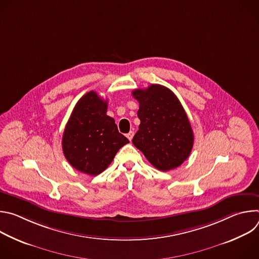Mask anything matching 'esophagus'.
<instances>
[{"label": "esophagus", "mask_w": 259, "mask_h": 259, "mask_svg": "<svg viewBox=\"0 0 259 259\" xmlns=\"http://www.w3.org/2000/svg\"><path fill=\"white\" fill-rule=\"evenodd\" d=\"M126 136H127V138L131 141V140H132V138H133V136H134V132H133V131H130Z\"/></svg>", "instance_id": "obj_1"}]
</instances>
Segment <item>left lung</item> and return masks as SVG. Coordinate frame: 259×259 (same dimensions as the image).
I'll use <instances>...</instances> for the list:
<instances>
[{
  "instance_id": "8db88e82",
  "label": "left lung",
  "mask_w": 259,
  "mask_h": 259,
  "mask_svg": "<svg viewBox=\"0 0 259 259\" xmlns=\"http://www.w3.org/2000/svg\"><path fill=\"white\" fill-rule=\"evenodd\" d=\"M132 95L139 102L140 120L133 144L157 169L177 168L194 145L193 129L180 101L170 89L158 84L136 89Z\"/></svg>"
}]
</instances>
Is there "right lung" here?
Masks as SVG:
<instances>
[{
	"mask_svg": "<svg viewBox=\"0 0 259 259\" xmlns=\"http://www.w3.org/2000/svg\"><path fill=\"white\" fill-rule=\"evenodd\" d=\"M106 110L107 100L94 91L86 93L73 107L63 132L64 157L73 168L88 175L104 171L129 142Z\"/></svg>",
	"mask_w": 259,
	"mask_h": 259,
	"instance_id": "obj_1",
	"label": "right lung"
}]
</instances>
